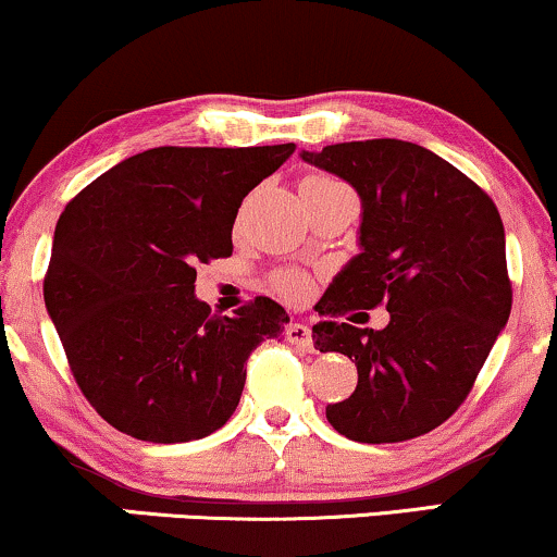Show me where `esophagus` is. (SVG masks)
<instances>
[{"label":"esophagus","instance_id":"34e87169","mask_svg":"<svg viewBox=\"0 0 557 557\" xmlns=\"http://www.w3.org/2000/svg\"><path fill=\"white\" fill-rule=\"evenodd\" d=\"M287 339H290L293 345L300 347V350H311V330L304 324V321H298V324H290V330H287Z\"/></svg>","mask_w":557,"mask_h":557}]
</instances>
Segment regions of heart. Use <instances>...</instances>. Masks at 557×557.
I'll return each mask as SVG.
<instances>
[{
	"mask_svg": "<svg viewBox=\"0 0 557 557\" xmlns=\"http://www.w3.org/2000/svg\"><path fill=\"white\" fill-rule=\"evenodd\" d=\"M308 181H334V178L311 176V178H306L304 184H308ZM274 287H277V290L283 293L287 300L298 304V300H306L308 293H311V280L300 272H280L277 277H274Z\"/></svg>",
	"mask_w": 557,
	"mask_h": 557,
	"instance_id": "obj_1",
	"label": "heart"
}]
</instances>
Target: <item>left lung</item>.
<instances>
[{"instance_id":"1","label":"left lung","mask_w":557,"mask_h":557,"mask_svg":"<svg viewBox=\"0 0 557 557\" xmlns=\"http://www.w3.org/2000/svg\"><path fill=\"white\" fill-rule=\"evenodd\" d=\"M300 158L360 197V253L326 287V321L313 326L321 352L358 366V386L326 420L360 444L418 438L467 399L511 313L500 214L474 181L414 143L366 139ZM376 305L389 311L384 331L336 321Z\"/></svg>"}]
</instances>
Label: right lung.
Returning a JSON list of instances; mask_svg holds the SVG:
<instances>
[{
    "label": "right lung",
    "instance_id": "1",
    "mask_svg": "<svg viewBox=\"0 0 557 557\" xmlns=\"http://www.w3.org/2000/svg\"><path fill=\"white\" fill-rule=\"evenodd\" d=\"M293 150L152 147L64 207L46 311L87 401L116 431L184 444L236 412L251 350L290 319L261 296L233 317L212 313L194 296V267L231 257L240 202Z\"/></svg>",
    "mask_w": 557,
    "mask_h": 557
}]
</instances>
